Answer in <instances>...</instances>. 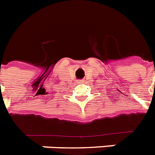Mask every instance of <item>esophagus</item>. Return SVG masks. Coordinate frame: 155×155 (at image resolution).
Listing matches in <instances>:
<instances>
[{
	"label": "esophagus",
	"mask_w": 155,
	"mask_h": 155,
	"mask_svg": "<svg viewBox=\"0 0 155 155\" xmlns=\"http://www.w3.org/2000/svg\"><path fill=\"white\" fill-rule=\"evenodd\" d=\"M79 83H84V80H79Z\"/></svg>",
	"instance_id": "1"
}]
</instances>
